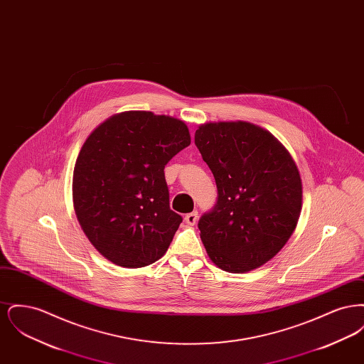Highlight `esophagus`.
<instances>
[{"label": "esophagus", "mask_w": 364, "mask_h": 364, "mask_svg": "<svg viewBox=\"0 0 364 364\" xmlns=\"http://www.w3.org/2000/svg\"><path fill=\"white\" fill-rule=\"evenodd\" d=\"M184 220H186V223H187L188 225H195L196 221H198V211L188 213V214L184 217Z\"/></svg>", "instance_id": "obj_1"}]
</instances>
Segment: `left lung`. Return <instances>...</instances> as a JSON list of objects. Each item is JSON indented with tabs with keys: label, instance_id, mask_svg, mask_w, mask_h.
Instances as JSON below:
<instances>
[{
	"label": "left lung",
	"instance_id": "8db88e82",
	"mask_svg": "<svg viewBox=\"0 0 364 364\" xmlns=\"http://www.w3.org/2000/svg\"><path fill=\"white\" fill-rule=\"evenodd\" d=\"M195 144L217 184V203L198 228L208 257L229 273L272 259L289 240L301 210V180L291 154L250 122H210Z\"/></svg>",
	"mask_w": 364,
	"mask_h": 364
}]
</instances>
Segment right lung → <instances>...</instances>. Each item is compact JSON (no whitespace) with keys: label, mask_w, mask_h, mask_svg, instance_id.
Returning <instances> with one entry per match:
<instances>
[{"label":"right lung","mask_w":364,"mask_h":364,"mask_svg":"<svg viewBox=\"0 0 364 364\" xmlns=\"http://www.w3.org/2000/svg\"><path fill=\"white\" fill-rule=\"evenodd\" d=\"M190 144L184 122L151 112L112 116L87 138L73 169V206L106 259L143 267L166 252L183 217L171 210L164 169Z\"/></svg>","instance_id":"add662e5"}]
</instances>
